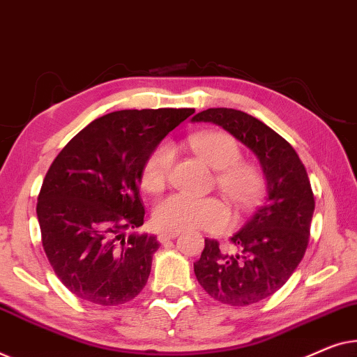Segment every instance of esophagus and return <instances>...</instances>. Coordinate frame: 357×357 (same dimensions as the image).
<instances>
[{
    "label": "esophagus",
    "mask_w": 357,
    "mask_h": 357,
    "mask_svg": "<svg viewBox=\"0 0 357 357\" xmlns=\"http://www.w3.org/2000/svg\"><path fill=\"white\" fill-rule=\"evenodd\" d=\"M176 236H179V231H162V233L158 234V241L162 244H165L167 241L176 238Z\"/></svg>",
    "instance_id": "esophagus-1"
}]
</instances>
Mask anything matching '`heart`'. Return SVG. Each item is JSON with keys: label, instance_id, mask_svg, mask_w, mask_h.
<instances>
[{"label": "heart", "instance_id": "obj_1", "mask_svg": "<svg viewBox=\"0 0 357 357\" xmlns=\"http://www.w3.org/2000/svg\"><path fill=\"white\" fill-rule=\"evenodd\" d=\"M194 153L217 172L215 184L234 205L236 212H248L264 197L267 181L257 163L243 160L238 140L223 130H204L189 137ZM174 152L167 142L158 144L145 158L140 183L149 192L167 188ZM155 225L163 231L208 229L222 231L229 225V210L217 197H189L174 194L160 200L153 210Z\"/></svg>", "mask_w": 357, "mask_h": 357}]
</instances>
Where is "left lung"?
<instances>
[{"instance_id": "obj_1", "label": "left lung", "mask_w": 357, "mask_h": 357, "mask_svg": "<svg viewBox=\"0 0 357 357\" xmlns=\"http://www.w3.org/2000/svg\"><path fill=\"white\" fill-rule=\"evenodd\" d=\"M215 123L252 150L267 178V200L231 236V249L205 239L194 264L200 286L228 305H250L283 286L303 260L315 207L305 167L288 140L250 114L208 108L192 118Z\"/></svg>"}]
</instances>
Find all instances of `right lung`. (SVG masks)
<instances>
[{"label": "right lung", "mask_w": 357, "mask_h": 357, "mask_svg": "<svg viewBox=\"0 0 357 357\" xmlns=\"http://www.w3.org/2000/svg\"><path fill=\"white\" fill-rule=\"evenodd\" d=\"M194 108L121 109L95 119L69 140L45 174L37 200L42 245L56 277L98 305L134 299L147 283L155 236L139 194L147 155Z\"/></svg>", "instance_id": "add662e5"}]
</instances>
